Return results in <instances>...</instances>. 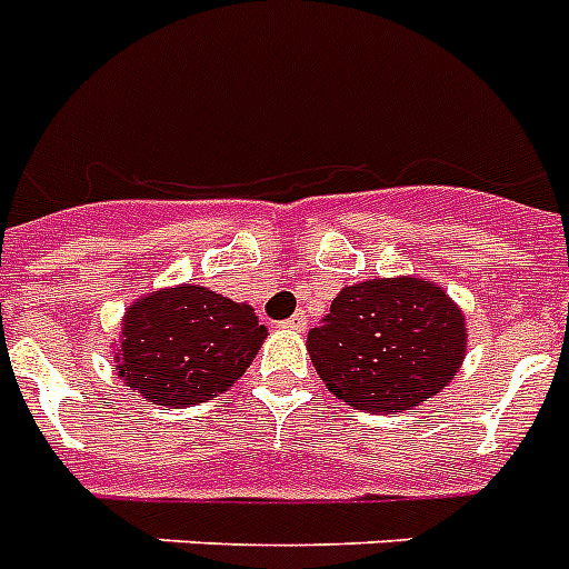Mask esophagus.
Returning <instances> with one entry per match:
<instances>
[{
  "mask_svg": "<svg viewBox=\"0 0 569 569\" xmlns=\"http://www.w3.org/2000/svg\"><path fill=\"white\" fill-rule=\"evenodd\" d=\"M286 327H292V330H307V316H303V312H295V316L286 321Z\"/></svg>",
  "mask_w": 569,
  "mask_h": 569,
  "instance_id": "obj_1",
  "label": "esophagus"
}]
</instances>
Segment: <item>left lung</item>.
Returning a JSON list of instances; mask_svg holds the SVG:
<instances>
[{
	"label": "left lung",
	"mask_w": 569,
	"mask_h": 569,
	"mask_svg": "<svg viewBox=\"0 0 569 569\" xmlns=\"http://www.w3.org/2000/svg\"><path fill=\"white\" fill-rule=\"evenodd\" d=\"M307 350L327 391L365 412H406L436 397L468 353L465 312L427 277L345 286Z\"/></svg>",
	"instance_id": "1"
}]
</instances>
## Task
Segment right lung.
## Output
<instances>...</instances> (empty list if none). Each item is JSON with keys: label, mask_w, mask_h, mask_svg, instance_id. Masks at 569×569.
Segmentation results:
<instances>
[{"label": "right lung", "mask_w": 569, "mask_h": 569, "mask_svg": "<svg viewBox=\"0 0 569 569\" xmlns=\"http://www.w3.org/2000/svg\"><path fill=\"white\" fill-rule=\"evenodd\" d=\"M266 336L248 303L207 286H166L124 309L117 377L149 403H207L242 377Z\"/></svg>", "instance_id": "obj_1"}]
</instances>
